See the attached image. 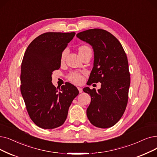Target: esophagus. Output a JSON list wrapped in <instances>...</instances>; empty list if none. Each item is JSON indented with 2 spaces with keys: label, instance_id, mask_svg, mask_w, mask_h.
I'll use <instances>...</instances> for the list:
<instances>
[{
  "label": "esophagus",
  "instance_id": "1",
  "mask_svg": "<svg viewBox=\"0 0 157 157\" xmlns=\"http://www.w3.org/2000/svg\"><path fill=\"white\" fill-rule=\"evenodd\" d=\"M78 90L79 92V93H82V92H83V88H82L78 87Z\"/></svg>",
  "mask_w": 157,
  "mask_h": 157
}]
</instances>
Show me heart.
Returning a JSON list of instances; mask_svg holds the SVG:
<instances>
[{
	"label": "heart",
	"mask_w": 157,
	"mask_h": 157,
	"mask_svg": "<svg viewBox=\"0 0 157 157\" xmlns=\"http://www.w3.org/2000/svg\"><path fill=\"white\" fill-rule=\"evenodd\" d=\"M90 49L89 47H87V46H81L79 49L78 51L79 52L85 51L86 49ZM67 51L66 49H65L62 53V55H61V62H63L66 56H67ZM67 79H69L71 82L75 83V84H80L83 82V75L81 73L79 72H72L69 74V75L67 76Z\"/></svg>",
	"instance_id": "1"
}]
</instances>
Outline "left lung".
<instances>
[{"instance_id": "left-lung-1", "label": "left lung", "mask_w": 157, "mask_h": 157, "mask_svg": "<svg viewBox=\"0 0 157 157\" xmlns=\"http://www.w3.org/2000/svg\"><path fill=\"white\" fill-rule=\"evenodd\" d=\"M76 36L94 49V67L88 84L101 83L97 91L84 88L83 91L91 97L87 117L96 127H112L120 120L128 103L130 74L127 56L119 41L106 30L88 29Z\"/></svg>"}]
</instances>
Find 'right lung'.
Returning <instances> with one entry per match:
<instances>
[{
  "instance_id": "right-lung-1",
  "label": "right lung",
  "mask_w": 157,
  "mask_h": 157,
  "mask_svg": "<svg viewBox=\"0 0 157 157\" xmlns=\"http://www.w3.org/2000/svg\"><path fill=\"white\" fill-rule=\"evenodd\" d=\"M75 35L74 32L42 34L25 52L20 91L31 119L40 128L62 126L73 99L79 94L78 88L70 83L58 90L51 82L52 72L60 68L62 53Z\"/></svg>"
}]
</instances>
